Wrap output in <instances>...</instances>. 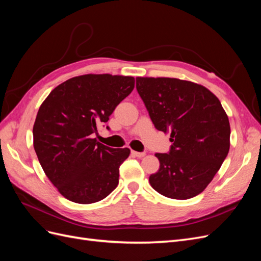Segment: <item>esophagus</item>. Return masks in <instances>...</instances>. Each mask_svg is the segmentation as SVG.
<instances>
[{"instance_id":"obj_1","label":"esophagus","mask_w":261,"mask_h":261,"mask_svg":"<svg viewBox=\"0 0 261 261\" xmlns=\"http://www.w3.org/2000/svg\"><path fill=\"white\" fill-rule=\"evenodd\" d=\"M132 154L134 156H137V158H143L146 155L145 152H137V151H134V150H132Z\"/></svg>"}]
</instances>
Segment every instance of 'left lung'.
Instances as JSON below:
<instances>
[{
    "label": "left lung",
    "mask_w": 261,
    "mask_h": 261,
    "mask_svg": "<svg viewBox=\"0 0 261 261\" xmlns=\"http://www.w3.org/2000/svg\"><path fill=\"white\" fill-rule=\"evenodd\" d=\"M136 88L154 127L170 134L169 153H155L160 169L149 177L172 199L202 193L230 150V122L206 87L170 77H136Z\"/></svg>",
    "instance_id": "left-lung-1"
}]
</instances>
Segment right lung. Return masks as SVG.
Here are the masks:
<instances>
[{
  "label": "right lung",
  "mask_w": 261,
  "mask_h": 261,
  "mask_svg": "<svg viewBox=\"0 0 261 261\" xmlns=\"http://www.w3.org/2000/svg\"><path fill=\"white\" fill-rule=\"evenodd\" d=\"M134 87L132 76H76L55 87L39 108L35 151L45 175L66 199L93 203L117 186L118 168L130 150L107 147L93 134Z\"/></svg>",
  "instance_id": "obj_1"
}]
</instances>
